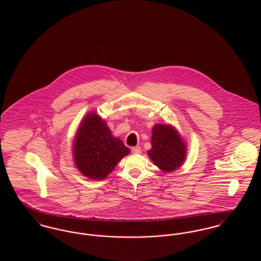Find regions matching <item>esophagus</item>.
Instances as JSON below:
<instances>
[{"label":"esophagus","instance_id":"1","mask_svg":"<svg viewBox=\"0 0 261 261\" xmlns=\"http://www.w3.org/2000/svg\"><path fill=\"white\" fill-rule=\"evenodd\" d=\"M132 152L135 154H140L142 152V149L140 147H134V148H132Z\"/></svg>","mask_w":261,"mask_h":261}]
</instances>
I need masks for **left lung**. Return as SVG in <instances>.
I'll list each match as a JSON object with an SVG mask.
<instances>
[{
	"mask_svg": "<svg viewBox=\"0 0 261 261\" xmlns=\"http://www.w3.org/2000/svg\"><path fill=\"white\" fill-rule=\"evenodd\" d=\"M150 140L151 149L148 150V155L162 172H173L184 164L186 142L173 125H153Z\"/></svg>",
	"mask_w": 261,
	"mask_h": 261,
	"instance_id": "1",
	"label": "left lung"
}]
</instances>
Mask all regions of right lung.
I'll list each match as a JSON object with an SVG mask.
<instances>
[{"label": "right lung", "instance_id": "obj_1", "mask_svg": "<svg viewBox=\"0 0 261 261\" xmlns=\"http://www.w3.org/2000/svg\"><path fill=\"white\" fill-rule=\"evenodd\" d=\"M129 153L130 149L119 138L112 136L99 114L88 112L79 124L72 144L75 167L81 174L91 180H103Z\"/></svg>", "mask_w": 261, "mask_h": 261}]
</instances>
